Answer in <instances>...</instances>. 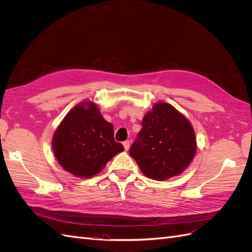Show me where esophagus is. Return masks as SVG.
<instances>
[{"instance_id":"34e87169","label":"esophagus","mask_w":252,"mask_h":252,"mask_svg":"<svg viewBox=\"0 0 252 252\" xmlns=\"http://www.w3.org/2000/svg\"><path fill=\"white\" fill-rule=\"evenodd\" d=\"M123 146H124L125 150H128V149H129V147H130V142H129V141H125V142H123Z\"/></svg>"}]
</instances>
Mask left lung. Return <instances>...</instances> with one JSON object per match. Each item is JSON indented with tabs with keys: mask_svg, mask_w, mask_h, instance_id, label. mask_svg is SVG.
Here are the masks:
<instances>
[{
	"mask_svg": "<svg viewBox=\"0 0 252 252\" xmlns=\"http://www.w3.org/2000/svg\"><path fill=\"white\" fill-rule=\"evenodd\" d=\"M195 150V134L188 120L171 105L158 103L145 114L129 154L147 178L163 181L184 171Z\"/></svg>",
	"mask_w": 252,
	"mask_h": 252,
	"instance_id": "8db88e82",
	"label": "left lung"
}]
</instances>
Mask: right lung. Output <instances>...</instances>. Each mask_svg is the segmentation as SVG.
<instances>
[{"label": "right lung", "instance_id": "add662e5", "mask_svg": "<svg viewBox=\"0 0 252 252\" xmlns=\"http://www.w3.org/2000/svg\"><path fill=\"white\" fill-rule=\"evenodd\" d=\"M52 148L60 165L80 178L98 173L124 150L114 141L112 124L91 102L79 104L67 113L53 135Z\"/></svg>", "mask_w": 252, "mask_h": 252}]
</instances>
